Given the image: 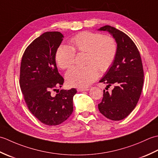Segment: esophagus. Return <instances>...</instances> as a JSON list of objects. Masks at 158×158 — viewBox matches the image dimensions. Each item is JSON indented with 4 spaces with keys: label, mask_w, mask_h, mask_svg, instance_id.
Instances as JSON below:
<instances>
[{
    "label": "esophagus",
    "mask_w": 158,
    "mask_h": 158,
    "mask_svg": "<svg viewBox=\"0 0 158 158\" xmlns=\"http://www.w3.org/2000/svg\"><path fill=\"white\" fill-rule=\"evenodd\" d=\"M77 90L78 92H83V91H88L89 90L88 88H78L77 89Z\"/></svg>",
    "instance_id": "obj_1"
}]
</instances>
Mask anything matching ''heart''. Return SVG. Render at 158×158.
<instances>
[{"mask_svg":"<svg viewBox=\"0 0 158 158\" xmlns=\"http://www.w3.org/2000/svg\"><path fill=\"white\" fill-rule=\"evenodd\" d=\"M71 47L61 45L57 49L55 59L62 69H68L75 62L76 53H87L85 66H73L66 74L70 86L86 88L98 77V69L106 72L115 61L117 53L116 40L100 32L83 31L70 39Z\"/></svg>","mask_w":158,"mask_h":158,"instance_id":"1","label":"heart"}]
</instances>
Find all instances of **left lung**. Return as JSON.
<instances>
[{
    "instance_id": "obj_1",
    "label": "left lung",
    "mask_w": 158,
    "mask_h": 158,
    "mask_svg": "<svg viewBox=\"0 0 158 158\" xmlns=\"http://www.w3.org/2000/svg\"><path fill=\"white\" fill-rule=\"evenodd\" d=\"M99 30L113 35L117 43V53L111 67L100 81L106 83L107 88L113 85L114 88L110 93L103 90L98 109L106 118L122 120L135 108L141 94L144 81L141 57L135 43L122 31L110 26Z\"/></svg>"
}]
</instances>
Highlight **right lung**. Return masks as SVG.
<instances>
[{"label": "right lung", "mask_w": 158, "mask_h": 158, "mask_svg": "<svg viewBox=\"0 0 158 158\" xmlns=\"http://www.w3.org/2000/svg\"><path fill=\"white\" fill-rule=\"evenodd\" d=\"M62 38L60 32L43 33L26 48L20 65L19 85L26 106L36 119L48 126L59 125L71 115L77 93L72 88L61 89L56 96L51 94L64 83L55 59Z\"/></svg>", "instance_id": "1"}]
</instances>
